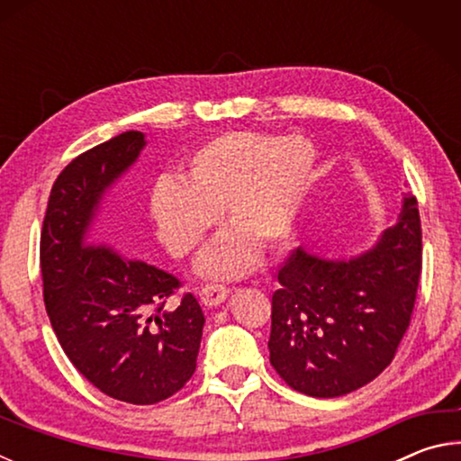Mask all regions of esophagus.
Masks as SVG:
<instances>
[{
  "label": "esophagus",
  "instance_id": "1",
  "mask_svg": "<svg viewBox=\"0 0 461 461\" xmlns=\"http://www.w3.org/2000/svg\"><path fill=\"white\" fill-rule=\"evenodd\" d=\"M199 296H201V303L205 307H217V305H221V303L228 301L230 288H225L221 285H205L199 291Z\"/></svg>",
  "mask_w": 461,
  "mask_h": 461
}]
</instances>
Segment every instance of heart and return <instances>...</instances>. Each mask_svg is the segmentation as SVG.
I'll return each instance as SVG.
<instances>
[{"instance_id":"obj_1","label":"heart","mask_w":461,"mask_h":461,"mask_svg":"<svg viewBox=\"0 0 461 461\" xmlns=\"http://www.w3.org/2000/svg\"><path fill=\"white\" fill-rule=\"evenodd\" d=\"M313 162V146L301 136L225 131L191 154L181 183H156L150 212L158 236L181 258L201 244L221 212L231 228L201 254L199 272L246 275L258 262V241L275 246L291 231Z\"/></svg>"}]
</instances>
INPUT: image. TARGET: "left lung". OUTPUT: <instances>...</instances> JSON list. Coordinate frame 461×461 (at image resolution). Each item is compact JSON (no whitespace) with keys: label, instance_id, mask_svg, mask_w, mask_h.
I'll return each mask as SVG.
<instances>
[{"label":"left lung","instance_id":"1","mask_svg":"<svg viewBox=\"0 0 461 461\" xmlns=\"http://www.w3.org/2000/svg\"><path fill=\"white\" fill-rule=\"evenodd\" d=\"M423 267L417 199L393 228L349 260L296 248L272 294L270 364L288 386L317 399L368 384L393 362L409 330Z\"/></svg>","mask_w":461,"mask_h":461}]
</instances>
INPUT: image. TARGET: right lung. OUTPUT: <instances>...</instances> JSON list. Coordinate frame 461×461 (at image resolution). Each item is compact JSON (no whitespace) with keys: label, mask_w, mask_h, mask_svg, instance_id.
I'll list each match as a JSON object with an SVG mask.
<instances>
[{"label":"right lung","mask_w":461,"mask_h":461,"mask_svg":"<svg viewBox=\"0 0 461 461\" xmlns=\"http://www.w3.org/2000/svg\"><path fill=\"white\" fill-rule=\"evenodd\" d=\"M142 131H123L77 156L52 185L41 233L44 305L68 360L101 393L154 404L197 368L203 311L181 280L89 236L101 197L134 165Z\"/></svg>","instance_id":"right-lung-1"}]
</instances>
